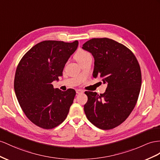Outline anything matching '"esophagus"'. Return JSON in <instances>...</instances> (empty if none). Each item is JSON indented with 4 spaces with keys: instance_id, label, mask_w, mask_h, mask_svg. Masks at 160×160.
I'll return each mask as SVG.
<instances>
[{
    "instance_id": "esophagus-1",
    "label": "esophagus",
    "mask_w": 160,
    "mask_h": 160,
    "mask_svg": "<svg viewBox=\"0 0 160 160\" xmlns=\"http://www.w3.org/2000/svg\"><path fill=\"white\" fill-rule=\"evenodd\" d=\"M76 91L77 94H82V93L84 92V91H82V90H80V89H77Z\"/></svg>"
}]
</instances>
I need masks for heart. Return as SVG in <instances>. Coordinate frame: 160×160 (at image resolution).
<instances>
[{
    "label": "heart",
    "instance_id": "1",
    "mask_svg": "<svg viewBox=\"0 0 160 160\" xmlns=\"http://www.w3.org/2000/svg\"><path fill=\"white\" fill-rule=\"evenodd\" d=\"M91 54L87 51H82V50H80L78 51L76 54H75V59L77 60V61L80 63L84 61L86 59H87L88 57H91Z\"/></svg>",
    "mask_w": 160,
    "mask_h": 160
}]
</instances>
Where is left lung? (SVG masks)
<instances>
[{"label": "left lung", "mask_w": 160, "mask_h": 160, "mask_svg": "<svg viewBox=\"0 0 160 160\" xmlns=\"http://www.w3.org/2000/svg\"><path fill=\"white\" fill-rule=\"evenodd\" d=\"M82 48L95 59L93 77L108 85L103 94L85 92L86 116L100 129L116 128L126 120L137 102L142 82L140 65L129 48L112 39L92 38Z\"/></svg>", "instance_id": "obj_1"}]
</instances>
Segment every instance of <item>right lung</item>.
<instances>
[{
  "instance_id": "add662e5",
  "label": "right lung",
  "mask_w": 160,
  "mask_h": 160,
  "mask_svg": "<svg viewBox=\"0 0 160 160\" xmlns=\"http://www.w3.org/2000/svg\"><path fill=\"white\" fill-rule=\"evenodd\" d=\"M78 41L44 40L30 48L16 69L14 89L26 117L40 128L52 129L66 118L76 91H62L51 84L63 76L65 63Z\"/></svg>"
}]
</instances>
